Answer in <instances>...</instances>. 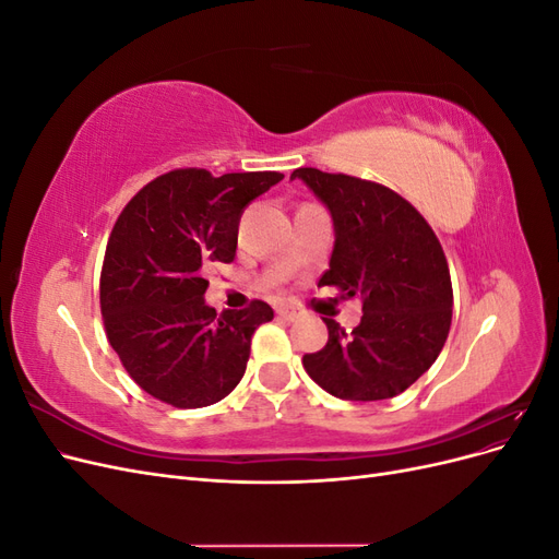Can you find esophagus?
Masks as SVG:
<instances>
[{"mask_svg":"<svg viewBox=\"0 0 559 559\" xmlns=\"http://www.w3.org/2000/svg\"><path fill=\"white\" fill-rule=\"evenodd\" d=\"M277 314H280L282 319H286V321H296V319L302 317V310H298V308H294V306H280V308H277Z\"/></svg>","mask_w":559,"mask_h":559,"instance_id":"obj_1","label":"esophagus"}]
</instances>
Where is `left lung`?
I'll use <instances>...</instances> for the list:
<instances>
[{
    "mask_svg": "<svg viewBox=\"0 0 559 559\" xmlns=\"http://www.w3.org/2000/svg\"><path fill=\"white\" fill-rule=\"evenodd\" d=\"M296 177L333 216L335 245L319 286L364 302L357 329L324 319L329 341L302 366L331 396L392 399L427 373L448 341L452 282L443 247L427 218L382 183L317 167H298Z\"/></svg>",
    "mask_w": 559,
    "mask_h": 559,
    "instance_id": "1",
    "label": "left lung"
}]
</instances>
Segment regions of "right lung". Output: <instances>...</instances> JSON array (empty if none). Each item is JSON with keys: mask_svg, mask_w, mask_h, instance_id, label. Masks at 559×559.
<instances>
[{"mask_svg": "<svg viewBox=\"0 0 559 559\" xmlns=\"http://www.w3.org/2000/svg\"><path fill=\"white\" fill-rule=\"evenodd\" d=\"M282 179L181 167L148 181L118 214L99 310L109 345L146 394L175 408H205L242 380L251 335L275 312L251 300L216 314L205 302V275L235 259L245 207Z\"/></svg>", "mask_w": 559, "mask_h": 559, "instance_id": "1", "label": "right lung"}]
</instances>
